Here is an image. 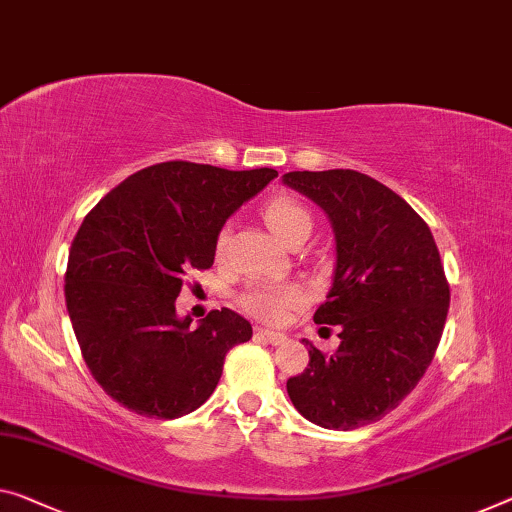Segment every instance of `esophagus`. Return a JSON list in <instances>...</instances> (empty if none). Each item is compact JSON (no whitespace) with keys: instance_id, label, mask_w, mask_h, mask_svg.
<instances>
[{"instance_id":"34e87169","label":"esophagus","mask_w":512,"mask_h":512,"mask_svg":"<svg viewBox=\"0 0 512 512\" xmlns=\"http://www.w3.org/2000/svg\"><path fill=\"white\" fill-rule=\"evenodd\" d=\"M254 336L258 338V341H265V343H270V345L286 343V336L279 334V332H270V329H256Z\"/></svg>"}]
</instances>
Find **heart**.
Wrapping results in <instances>:
<instances>
[{
	"mask_svg": "<svg viewBox=\"0 0 512 512\" xmlns=\"http://www.w3.org/2000/svg\"><path fill=\"white\" fill-rule=\"evenodd\" d=\"M263 219L283 245H290L295 240H306L313 229V217L300 201L290 196H279L272 199L263 210ZM231 233L224 229L217 238V256H224L229 249ZM302 293L295 286H274V283H258L251 286L245 295L240 297L242 309L258 320L265 322H281L290 311L302 304Z\"/></svg>",
	"mask_w": 512,
	"mask_h": 512,
	"instance_id": "obj_1",
	"label": "heart"
}]
</instances>
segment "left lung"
Instances as JSON below:
<instances>
[{
  "label": "left lung",
  "mask_w": 512,
  "mask_h": 512,
  "mask_svg": "<svg viewBox=\"0 0 512 512\" xmlns=\"http://www.w3.org/2000/svg\"><path fill=\"white\" fill-rule=\"evenodd\" d=\"M283 185L325 210L336 267L318 325H338L325 357L311 341L309 366L286 382L304 419L355 430L396 410L430 366L448 313V281L428 224L410 203L352 169L290 171Z\"/></svg>",
  "instance_id": "8db88e82"
}]
</instances>
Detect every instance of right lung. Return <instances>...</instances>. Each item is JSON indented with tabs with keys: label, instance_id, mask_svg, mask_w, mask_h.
<instances>
[{
	"label": "right lung",
	"instance_id": "right-lung-1",
	"mask_svg": "<svg viewBox=\"0 0 512 512\" xmlns=\"http://www.w3.org/2000/svg\"><path fill=\"white\" fill-rule=\"evenodd\" d=\"M277 176L162 162L125 178L84 217L66 306L86 366L116 403L178 419L215 391L226 352L251 338L249 320L222 309L190 327L176 297L187 272L215 261L226 219Z\"/></svg>",
	"mask_w": 512,
	"mask_h": 512
}]
</instances>
